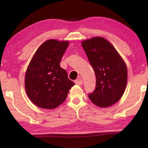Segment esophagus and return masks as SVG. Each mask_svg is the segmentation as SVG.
I'll list each match as a JSON object with an SVG mask.
<instances>
[{
  "instance_id": "obj_1",
  "label": "esophagus",
  "mask_w": 148,
  "mask_h": 148,
  "mask_svg": "<svg viewBox=\"0 0 148 148\" xmlns=\"http://www.w3.org/2000/svg\"><path fill=\"white\" fill-rule=\"evenodd\" d=\"M74 82L75 84L77 85V86H82V84H83V82H82V80L81 79H77L75 80Z\"/></svg>"
}]
</instances>
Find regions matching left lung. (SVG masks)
<instances>
[{
    "label": "left lung",
    "mask_w": 148,
    "mask_h": 148,
    "mask_svg": "<svg viewBox=\"0 0 148 148\" xmlns=\"http://www.w3.org/2000/svg\"><path fill=\"white\" fill-rule=\"evenodd\" d=\"M82 45L96 76V87L89 98L99 107L114 104L126 88L127 69L125 61L110 42L102 37L86 40Z\"/></svg>",
    "instance_id": "1"
}]
</instances>
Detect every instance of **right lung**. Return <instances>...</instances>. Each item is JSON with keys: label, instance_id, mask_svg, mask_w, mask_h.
<instances>
[{"label": "right lung", "instance_id": "add662e5", "mask_svg": "<svg viewBox=\"0 0 148 148\" xmlns=\"http://www.w3.org/2000/svg\"><path fill=\"white\" fill-rule=\"evenodd\" d=\"M69 44L54 39L40 46L27 69L25 87L32 102L41 108L54 109L66 99L74 83L60 66L62 56Z\"/></svg>", "mask_w": 148, "mask_h": 148}]
</instances>
